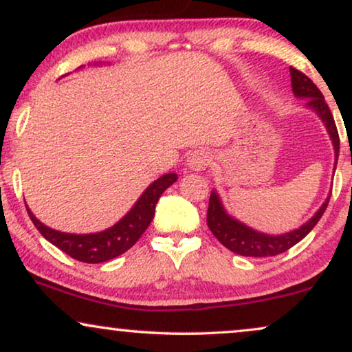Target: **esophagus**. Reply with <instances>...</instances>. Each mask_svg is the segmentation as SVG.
Masks as SVG:
<instances>
[{
  "mask_svg": "<svg viewBox=\"0 0 352 352\" xmlns=\"http://www.w3.org/2000/svg\"><path fill=\"white\" fill-rule=\"evenodd\" d=\"M211 162V155L206 148H197L187 158V165H189L190 170L194 171H204L206 166L210 165Z\"/></svg>",
  "mask_w": 352,
  "mask_h": 352,
  "instance_id": "esophagus-1",
  "label": "esophagus"
}]
</instances>
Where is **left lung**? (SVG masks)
<instances>
[{"label": "left lung", "instance_id": "left-lung-1", "mask_svg": "<svg viewBox=\"0 0 352 352\" xmlns=\"http://www.w3.org/2000/svg\"><path fill=\"white\" fill-rule=\"evenodd\" d=\"M290 76H292V89L296 98L307 99L306 105L319 115L322 122L325 123L327 131L330 134L331 142H333L335 148V160L338 162L340 153V136L338 129H336L333 115H331L329 105H327L324 94L320 89L312 83L309 76H306L302 72L296 70L295 67H290ZM335 162V168H336ZM330 197L324 201L319 211L302 224L300 229L292 230V232L282 234V235H267L258 230H253L248 226L240 223V221L234 219L232 216L226 213L223 204H221L219 195L213 190L210 195V205L208 213H206V224L216 239L229 248L230 252L242 254V256H254V258H264V256H277L287 250H290L293 245L301 242L307 234L314 229V226L319 223V219L327 210Z\"/></svg>", "mask_w": 352, "mask_h": 352}]
</instances>
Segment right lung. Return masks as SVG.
Instances as JSON below:
<instances>
[{
	"label": "right lung",
	"instance_id": "1",
	"mask_svg": "<svg viewBox=\"0 0 352 352\" xmlns=\"http://www.w3.org/2000/svg\"><path fill=\"white\" fill-rule=\"evenodd\" d=\"M177 175L168 173L153 181L151 186L144 190L139 200L134 204L131 210L118 221L112 228L96 234H65L60 230L47 228L40 219L35 218L30 208L27 206V213L40 230V234L47 242H51L62 252L69 254L76 261L98 264L109 261L120 256L138 242L139 237L146 232V229L155 214V205L160 195L171 184H175Z\"/></svg>",
	"mask_w": 352,
	"mask_h": 352
}]
</instances>
